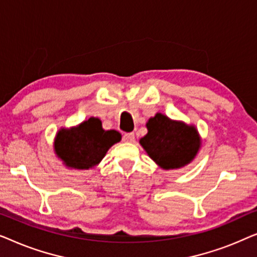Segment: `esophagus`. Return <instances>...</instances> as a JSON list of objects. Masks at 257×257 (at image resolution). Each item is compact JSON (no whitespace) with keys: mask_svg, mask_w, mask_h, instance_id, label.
<instances>
[{"mask_svg":"<svg viewBox=\"0 0 257 257\" xmlns=\"http://www.w3.org/2000/svg\"><path fill=\"white\" fill-rule=\"evenodd\" d=\"M122 140H124L125 143H133L135 142V133H125V135L122 136Z\"/></svg>","mask_w":257,"mask_h":257,"instance_id":"1","label":"esophagus"}]
</instances>
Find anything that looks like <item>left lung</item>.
<instances>
[{
  "mask_svg": "<svg viewBox=\"0 0 257 257\" xmlns=\"http://www.w3.org/2000/svg\"><path fill=\"white\" fill-rule=\"evenodd\" d=\"M147 135L139 144L147 156L163 170H178L191 164L201 147V137L194 125L173 120L160 112L146 122Z\"/></svg>",
  "mask_w": 257,
  "mask_h": 257,
  "instance_id": "left-lung-1",
  "label": "left lung"
}]
</instances>
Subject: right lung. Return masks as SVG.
<instances>
[{
  "mask_svg": "<svg viewBox=\"0 0 257 257\" xmlns=\"http://www.w3.org/2000/svg\"><path fill=\"white\" fill-rule=\"evenodd\" d=\"M121 140L115 130L101 126L99 118L91 117L72 127H62L54 140L56 156L71 170H90L103 160L111 146Z\"/></svg>",
  "mask_w": 257,
  "mask_h": 257,
  "instance_id": "right-lung-1",
  "label": "right lung"
}]
</instances>
